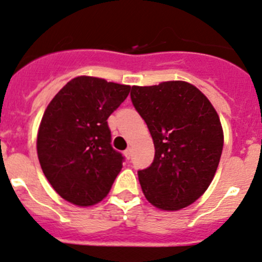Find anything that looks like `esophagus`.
Returning <instances> with one entry per match:
<instances>
[{"instance_id":"obj_1","label":"esophagus","mask_w":262,"mask_h":262,"mask_svg":"<svg viewBox=\"0 0 262 262\" xmlns=\"http://www.w3.org/2000/svg\"><path fill=\"white\" fill-rule=\"evenodd\" d=\"M124 156H125V157L128 158V160H129V158H130V156H132V149H130V148H126V149L124 150Z\"/></svg>"}]
</instances>
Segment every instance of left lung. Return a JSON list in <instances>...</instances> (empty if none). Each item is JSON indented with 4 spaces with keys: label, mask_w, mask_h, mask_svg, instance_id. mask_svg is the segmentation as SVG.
Here are the masks:
<instances>
[{
    "label": "left lung",
    "mask_w": 262,
    "mask_h": 262,
    "mask_svg": "<svg viewBox=\"0 0 262 262\" xmlns=\"http://www.w3.org/2000/svg\"><path fill=\"white\" fill-rule=\"evenodd\" d=\"M130 99L156 150L149 167L138 171L144 196L162 210L192 204L212 182L223 149L215 109L200 90L184 81L133 86Z\"/></svg>",
    "instance_id": "1"
}]
</instances>
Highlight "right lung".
I'll return each mask as SVG.
<instances>
[{"instance_id": "add662e5", "label": "right lung", "mask_w": 262, "mask_h": 262, "mask_svg": "<svg viewBox=\"0 0 262 262\" xmlns=\"http://www.w3.org/2000/svg\"><path fill=\"white\" fill-rule=\"evenodd\" d=\"M129 91L126 84L80 76L49 102L36 150L47 180L67 202L90 207L109 194L124 157L112 147L107 118Z\"/></svg>"}]
</instances>
